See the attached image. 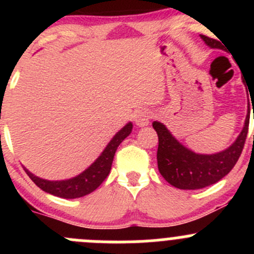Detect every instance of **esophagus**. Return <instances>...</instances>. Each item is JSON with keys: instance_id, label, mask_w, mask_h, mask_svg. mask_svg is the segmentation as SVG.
<instances>
[{"instance_id": "1", "label": "esophagus", "mask_w": 254, "mask_h": 254, "mask_svg": "<svg viewBox=\"0 0 254 254\" xmlns=\"http://www.w3.org/2000/svg\"><path fill=\"white\" fill-rule=\"evenodd\" d=\"M151 117H152V114H151L150 111L141 109V111L136 112V114H135V117H134L135 124H136L137 127H147V125L150 124Z\"/></svg>"}]
</instances>
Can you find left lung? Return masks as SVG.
Here are the masks:
<instances>
[{
  "instance_id": "1",
  "label": "left lung",
  "mask_w": 254,
  "mask_h": 254,
  "mask_svg": "<svg viewBox=\"0 0 254 254\" xmlns=\"http://www.w3.org/2000/svg\"><path fill=\"white\" fill-rule=\"evenodd\" d=\"M209 48L220 49V43L200 35ZM250 124V108L245 124L237 139L225 150L215 153H196L179 142L165 124L153 122L152 127L158 135L157 165L161 176L179 189L195 190L215 184L234 168L245 146Z\"/></svg>"
}]
</instances>
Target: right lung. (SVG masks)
Instances as JSON below:
<instances>
[{
    "label": "right lung",
    "mask_w": 254,
    "mask_h": 254,
    "mask_svg": "<svg viewBox=\"0 0 254 254\" xmlns=\"http://www.w3.org/2000/svg\"><path fill=\"white\" fill-rule=\"evenodd\" d=\"M132 130V123L129 122L112 137L108 145L104 147L101 155L94 160L91 166L86 168L83 172L68 179H61V181H49V179L40 178V177L33 175L29 170L24 167V171L29 178L47 193L51 195L59 196L64 199H76L87 195L96 190L102 182L107 178L112 168L113 158H114L115 151L118 146L123 142L125 137L130 135Z\"/></svg>",
    "instance_id": "1"
}]
</instances>
